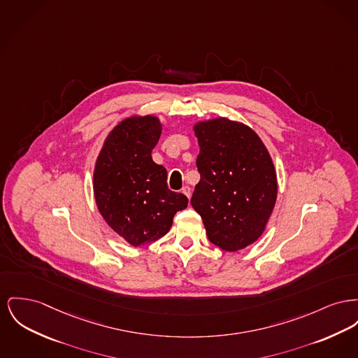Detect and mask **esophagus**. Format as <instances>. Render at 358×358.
<instances>
[{
	"instance_id": "34e87169",
	"label": "esophagus",
	"mask_w": 358,
	"mask_h": 358,
	"mask_svg": "<svg viewBox=\"0 0 358 358\" xmlns=\"http://www.w3.org/2000/svg\"><path fill=\"white\" fill-rule=\"evenodd\" d=\"M182 193H184V194H185V196L189 199L190 193H192V192H190V188L188 187V185H185V187L182 188Z\"/></svg>"
}]
</instances>
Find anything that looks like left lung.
Wrapping results in <instances>:
<instances>
[{
  "mask_svg": "<svg viewBox=\"0 0 358 358\" xmlns=\"http://www.w3.org/2000/svg\"><path fill=\"white\" fill-rule=\"evenodd\" d=\"M200 181L190 204L201 216L210 242L238 252L265 231L277 199L273 161L250 127L226 117L194 127Z\"/></svg>",
  "mask_w": 358,
  "mask_h": 358,
  "instance_id": "1",
  "label": "left lung"
}]
</instances>
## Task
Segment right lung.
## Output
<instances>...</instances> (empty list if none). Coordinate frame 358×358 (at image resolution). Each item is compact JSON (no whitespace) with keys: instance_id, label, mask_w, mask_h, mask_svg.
<instances>
[{"instance_id":"add662e5","label":"right lung","mask_w":358,"mask_h":358,"mask_svg":"<svg viewBox=\"0 0 358 358\" xmlns=\"http://www.w3.org/2000/svg\"><path fill=\"white\" fill-rule=\"evenodd\" d=\"M162 124L155 116L127 117L106 136L93 173L97 208L108 226L131 246L148 245L170 230L188 197L168 188V171L151 151Z\"/></svg>"}]
</instances>
